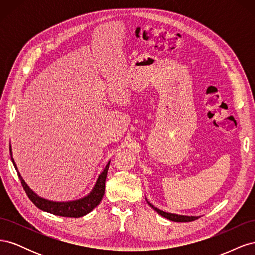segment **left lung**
<instances>
[{
	"label": "left lung",
	"mask_w": 255,
	"mask_h": 255,
	"mask_svg": "<svg viewBox=\"0 0 255 255\" xmlns=\"http://www.w3.org/2000/svg\"><path fill=\"white\" fill-rule=\"evenodd\" d=\"M148 204L153 208V210H155L159 215L163 216V217L169 219V220H172V221H175V222H189V221H194L196 219H198L199 217L197 216H184V215H177V214H171V213H167V212H164L159 210V208L155 207L153 204H151L149 201H148Z\"/></svg>",
	"instance_id": "8db88e82"
}]
</instances>
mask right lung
<instances>
[{
	"label": "right lung",
	"instance_id": "add662e5",
	"mask_svg": "<svg viewBox=\"0 0 255 255\" xmlns=\"http://www.w3.org/2000/svg\"><path fill=\"white\" fill-rule=\"evenodd\" d=\"M9 151H10L11 160H12L14 168H16V170L18 172L19 179L21 181L23 188H24L26 195L29 198L30 201H32L38 208H40V210L51 213L53 215L63 216V217L79 218V217H82V216H84V215L90 213L97 205H99L100 202H101V200L104 195V191H105V180H106L107 170H109L111 161H109V164L106 165L103 172L99 175L94 189L91 190V192L88 196L84 197L80 200H75V201L54 202V201H50V200L43 199L39 196H37L35 192L27 186V184L24 182V180L22 179L20 172L18 171L16 163H14V160L12 158L11 146L9 148Z\"/></svg>",
	"mask_w": 255,
	"mask_h": 255
}]
</instances>
